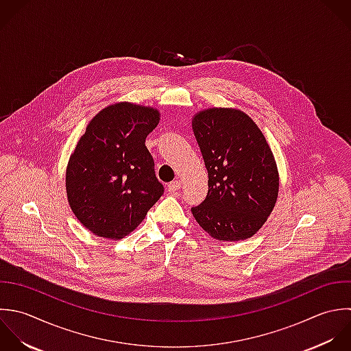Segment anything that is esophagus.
Listing matches in <instances>:
<instances>
[{"label": "esophagus", "instance_id": "1", "mask_svg": "<svg viewBox=\"0 0 351 351\" xmlns=\"http://www.w3.org/2000/svg\"><path fill=\"white\" fill-rule=\"evenodd\" d=\"M180 187H182V182L180 180H173L172 183L168 184V191L171 194H176L180 190Z\"/></svg>", "mask_w": 351, "mask_h": 351}]
</instances>
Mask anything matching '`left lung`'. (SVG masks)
<instances>
[{
    "instance_id": "8db88e82",
    "label": "left lung",
    "mask_w": 351,
    "mask_h": 351,
    "mask_svg": "<svg viewBox=\"0 0 351 351\" xmlns=\"http://www.w3.org/2000/svg\"><path fill=\"white\" fill-rule=\"evenodd\" d=\"M193 131L208 169V195L191 208L212 238H252L272 213L279 171L263 131L234 108H209L193 117Z\"/></svg>"
}]
</instances>
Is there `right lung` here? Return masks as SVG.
Masks as SVG:
<instances>
[{
  "mask_svg": "<svg viewBox=\"0 0 351 351\" xmlns=\"http://www.w3.org/2000/svg\"><path fill=\"white\" fill-rule=\"evenodd\" d=\"M160 112L116 102L99 110L73 149L66 171L68 204L97 237L119 241L132 232L164 193L145 146Z\"/></svg>",
  "mask_w": 351,
  "mask_h": 351,
  "instance_id": "right-lung-1",
  "label": "right lung"
}]
</instances>
